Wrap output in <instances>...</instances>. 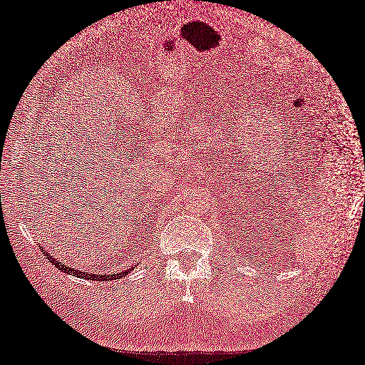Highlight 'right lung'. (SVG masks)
<instances>
[{"label":"right lung","mask_w":365,"mask_h":365,"mask_svg":"<svg viewBox=\"0 0 365 365\" xmlns=\"http://www.w3.org/2000/svg\"><path fill=\"white\" fill-rule=\"evenodd\" d=\"M42 252L43 254H46L48 255V260L51 262V263H53L57 266V269L58 271H61V272H67V274H71V275H76V277H79V278H84V279H96V281H105V279H120V278H123L129 271H125V272H118V274H105V275H96V274H88V272H81V271H78V269H73V267H69V266H64V264H61L58 260H56L52 257L51 254H48V252H45V250L42 248Z\"/></svg>","instance_id":"1"}]
</instances>
